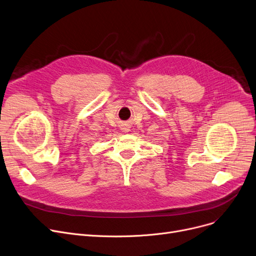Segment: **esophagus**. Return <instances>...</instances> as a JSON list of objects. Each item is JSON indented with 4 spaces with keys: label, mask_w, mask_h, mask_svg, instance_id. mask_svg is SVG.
<instances>
[{
    "label": "esophagus",
    "mask_w": 256,
    "mask_h": 256,
    "mask_svg": "<svg viewBox=\"0 0 256 256\" xmlns=\"http://www.w3.org/2000/svg\"><path fill=\"white\" fill-rule=\"evenodd\" d=\"M122 130H123L124 132H128L130 129H129V127H128V126H124V127L122 128Z\"/></svg>",
    "instance_id": "1"
}]
</instances>
